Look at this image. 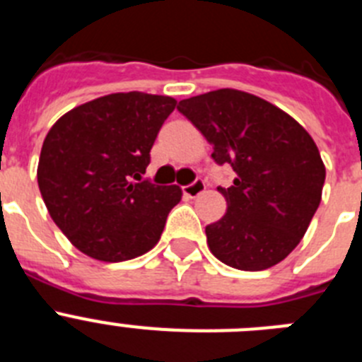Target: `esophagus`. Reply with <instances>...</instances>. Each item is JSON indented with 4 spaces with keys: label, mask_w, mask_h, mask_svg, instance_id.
Segmentation results:
<instances>
[{
    "label": "esophagus",
    "mask_w": 362,
    "mask_h": 362,
    "mask_svg": "<svg viewBox=\"0 0 362 362\" xmlns=\"http://www.w3.org/2000/svg\"><path fill=\"white\" fill-rule=\"evenodd\" d=\"M204 188H206V187H204L203 179H196L194 183L183 187V194L187 197H197V196H201V194H203Z\"/></svg>",
    "instance_id": "34e87169"
}]
</instances>
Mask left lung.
Returning a JSON list of instances; mask_svg holds the SVG:
<instances>
[{
  "label": "left lung",
  "mask_w": 362,
  "mask_h": 362,
  "mask_svg": "<svg viewBox=\"0 0 362 362\" xmlns=\"http://www.w3.org/2000/svg\"><path fill=\"white\" fill-rule=\"evenodd\" d=\"M177 110L214 146V161L238 174L217 188L226 214L204 228L210 252L246 272L281 263L321 203L326 170L312 136L276 105L233 88L183 99Z\"/></svg>",
  "instance_id": "1"
}]
</instances>
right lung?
<instances>
[{
	"instance_id": "1",
	"label": "right lung",
	"mask_w": 362,
	"mask_h": 362,
	"mask_svg": "<svg viewBox=\"0 0 362 362\" xmlns=\"http://www.w3.org/2000/svg\"><path fill=\"white\" fill-rule=\"evenodd\" d=\"M175 105L168 95L108 94L66 112L45 137L41 197L54 223L88 257L119 263L158 245L183 192L141 175Z\"/></svg>"
}]
</instances>
